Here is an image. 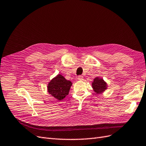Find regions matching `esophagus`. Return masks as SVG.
<instances>
[{
	"label": "esophagus",
	"instance_id": "obj_1",
	"mask_svg": "<svg viewBox=\"0 0 146 146\" xmlns=\"http://www.w3.org/2000/svg\"><path fill=\"white\" fill-rule=\"evenodd\" d=\"M78 80H83V77L82 76H78Z\"/></svg>",
	"mask_w": 146,
	"mask_h": 146
}]
</instances>
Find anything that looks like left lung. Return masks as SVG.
I'll list each match as a JSON object with an SVG mask.
<instances>
[{
	"label": "left lung",
	"mask_w": 146,
	"mask_h": 146,
	"mask_svg": "<svg viewBox=\"0 0 146 146\" xmlns=\"http://www.w3.org/2000/svg\"><path fill=\"white\" fill-rule=\"evenodd\" d=\"M107 84L103 78L96 77L92 83V87L97 94H101L107 89Z\"/></svg>",
	"instance_id": "8db88e82"
}]
</instances>
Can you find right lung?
<instances>
[{"label":"right lung","mask_w":146,"mask_h":146,"mask_svg":"<svg viewBox=\"0 0 146 146\" xmlns=\"http://www.w3.org/2000/svg\"><path fill=\"white\" fill-rule=\"evenodd\" d=\"M72 82L67 80L61 74H58L52 79L48 83L47 91L49 94L58 100H63L69 94Z\"/></svg>","instance_id":"obj_1"}]
</instances>
